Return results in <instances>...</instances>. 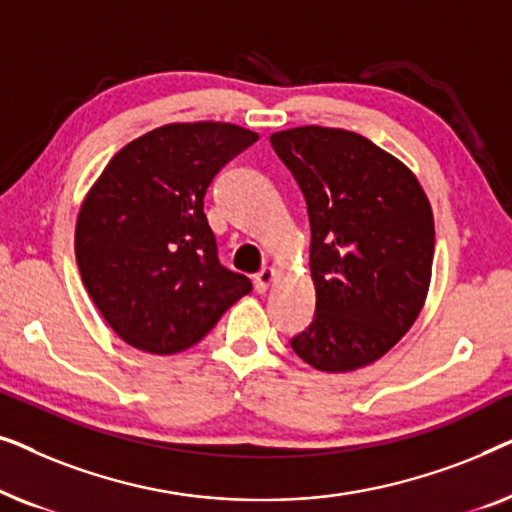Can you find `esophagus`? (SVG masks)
I'll return each mask as SVG.
<instances>
[{"mask_svg": "<svg viewBox=\"0 0 512 512\" xmlns=\"http://www.w3.org/2000/svg\"><path fill=\"white\" fill-rule=\"evenodd\" d=\"M275 277H277V270L275 268H263V270H258L256 272V277H254V286H256V291L258 293H263V291H268V286L275 282Z\"/></svg>", "mask_w": 512, "mask_h": 512, "instance_id": "obj_1", "label": "esophagus"}]
</instances>
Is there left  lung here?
I'll return each mask as SVG.
<instances>
[{"label": "left lung", "instance_id": "1", "mask_svg": "<svg viewBox=\"0 0 512 512\" xmlns=\"http://www.w3.org/2000/svg\"><path fill=\"white\" fill-rule=\"evenodd\" d=\"M310 216L312 324L291 338L300 359L349 373L389 352L422 312L431 284L433 212L401 160L340 128L275 132Z\"/></svg>", "mask_w": 512, "mask_h": 512}]
</instances>
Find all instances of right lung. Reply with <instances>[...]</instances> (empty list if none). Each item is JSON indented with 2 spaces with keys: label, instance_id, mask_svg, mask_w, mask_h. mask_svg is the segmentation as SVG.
Masks as SVG:
<instances>
[{
  "label": "right lung",
  "instance_id": "obj_1",
  "mask_svg": "<svg viewBox=\"0 0 512 512\" xmlns=\"http://www.w3.org/2000/svg\"><path fill=\"white\" fill-rule=\"evenodd\" d=\"M258 139L233 123H170L125 144L83 200L74 251L88 296L130 347L177 354L251 291L223 268L205 193Z\"/></svg>",
  "mask_w": 512,
  "mask_h": 512
}]
</instances>
